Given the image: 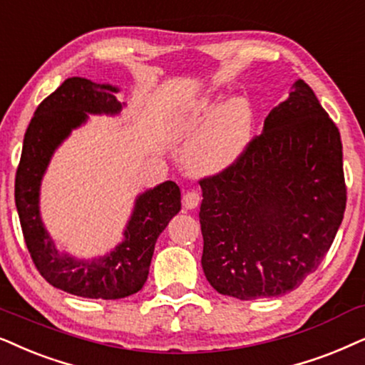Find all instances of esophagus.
<instances>
[{
    "label": "esophagus",
    "mask_w": 365,
    "mask_h": 365,
    "mask_svg": "<svg viewBox=\"0 0 365 365\" xmlns=\"http://www.w3.org/2000/svg\"><path fill=\"white\" fill-rule=\"evenodd\" d=\"M200 201H201L200 192L194 191V189H189V191L182 194V206L187 207V210H194V207L200 205Z\"/></svg>",
    "instance_id": "esophagus-1"
}]
</instances>
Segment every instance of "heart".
I'll list each match as a JSON object with an SVG mask.
<instances>
[{
  "label": "heart",
  "instance_id": "heart-1",
  "mask_svg": "<svg viewBox=\"0 0 365 365\" xmlns=\"http://www.w3.org/2000/svg\"><path fill=\"white\" fill-rule=\"evenodd\" d=\"M252 129V110L241 98L231 101L217 110L212 103H202L179 124L178 134L197 139L187 154L192 173L215 174L235 163L243 153Z\"/></svg>",
  "mask_w": 365,
  "mask_h": 365
}]
</instances>
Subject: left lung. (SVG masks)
Returning <instances> with one entry per match:
<instances>
[{
  "mask_svg": "<svg viewBox=\"0 0 365 365\" xmlns=\"http://www.w3.org/2000/svg\"><path fill=\"white\" fill-rule=\"evenodd\" d=\"M292 88L240 158L200 181L201 264L221 295L255 300L300 287L342 223L340 132L304 80Z\"/></svg>",
  "mask_w": 365,
  "mask_h": 365,
  "instance_id": "8db88e82",
  "label": "left lung"
}]
</instances>
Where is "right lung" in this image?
I'll return each instance as SVG.
<instances>
[{
  "mask_svg": "<svg viewBox=\"0 0 365 365\" xmlns=\"http://www.w3.org/2000/svg\"><path fill=\"white\" fill-rule=\"evenodd\" d=\"M112 85L88 78H67L38 106L23 140L16 169L15 202L28 253L50 285L85 298L117 300L144 287L158 236L181 210V189L165 181L137 200L125 240L106 258L78 262L56 252L40 212L38 191L56 145L87 119L88 113H117L122 103Z\"/></svg>",
  "mask_w": 365,
  "mask_h": 365,
  "instance_id": "1",
  "label": "right lung"
}]
</instances>
